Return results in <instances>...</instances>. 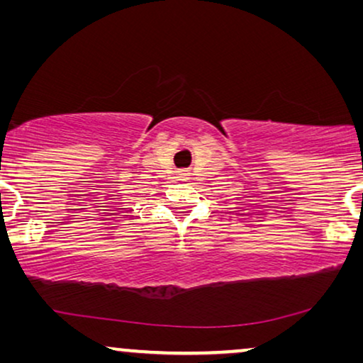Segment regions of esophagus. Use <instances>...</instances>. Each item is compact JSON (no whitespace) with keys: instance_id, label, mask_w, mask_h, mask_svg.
<instances>
[{"instance_id":"esophagus-1","label":"esophagus","mask_w":363,"mask_h":363,"mask_svg":"<svg viewBox=\"0 0 363 363\" xmlns=\"http://www.w3.org/2000/svg\"><path fill=\"white\" fill-rule=\"evenodd\" d=\"M178 177H182V180H185L186 173H185V172H180V173H178Z\"/></svg>"}]
</instances>
